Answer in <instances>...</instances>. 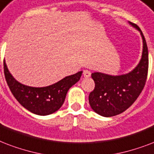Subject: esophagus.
<instances>
[{
  "label": "esophagus",
  "mask_w": 154,
  "mask_h": 154,
  "mask_svg": "<svg viewBox=\"0 0 154 154\" xmlns=\"http://www.w3.org/2000/svg\"><path fill=\"white\" fill-rule=\"evenodd\" d=\"M91 75L90 71H88V70H85V71H83V76H84V78H89Z\"/></svg>",
  "instance_id": "1"
}]
</instances>
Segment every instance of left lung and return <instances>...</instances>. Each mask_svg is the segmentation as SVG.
<instances>
[{"label":"left lung","mask_w":154,"mask_h":154,"mask_svg":"<svg viewBox=\"0 0 154 154\" xmlns=\"http://www.w3.org/2000/svg\"><path fill=\"white\" fill-rule=\"evenodd\" d=\"M130 24L140 32L143 39L142 58L133 71L126 75L112 76L95 72L91 78L95 89L89 95V103L97 114L106 117L124 112L133 104L146 83L149 69V53L146 41L139 26Z\"/></svg>","instance_id":"obj_1"}]
</instances>
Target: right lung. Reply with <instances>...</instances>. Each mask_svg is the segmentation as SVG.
<instances>
[{"label":"right lung","mask_w":154,"mask_h":154,"mask_svg":"<svg viewBox=\"0 0 154 154\" xmlns=\"http://www.w3.org/2000/svg\"><path fill=\"white\" fill-rule=\"evenodd\" d=\"M4 73L7 84L17 100L29 112L46 116L61 108L69 89L79 80L82 71L66 76L58 83L44 88H32L17 82L9 73L5 61Z\"/></svg>","instance_id":"obj_1"}]
</instances>
